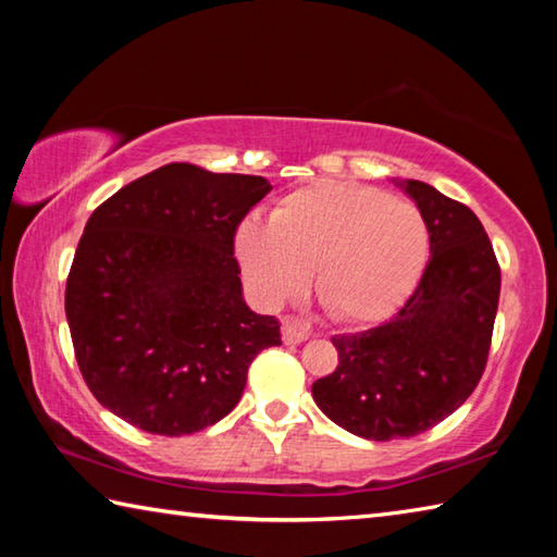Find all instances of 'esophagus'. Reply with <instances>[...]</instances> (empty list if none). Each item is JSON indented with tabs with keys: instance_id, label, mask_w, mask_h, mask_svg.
<instances>
[{
	"instance_id": "34e87169",
	"label": "esophagus",
	"mask_w": 557,
	"mask_h": 557,
	"mask_svg": "<svg viewBox=\"0 0 557 557\" xmlns=\"http://www.w3.org/2000/svg\"><path fill=\"white\" fill-rule=\"evenodd\" d=\"M309 334H312V329H309V324L299 322V319H292V317L282 319V338H285V344L307 342Z\"/></svg>"
}]
</instances>
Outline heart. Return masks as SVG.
<instances>
[{
  "instance_id": "obj_1",
  "label": "heart",
  "mask_w": 557,
  "mask_h": 557,
  "mask_svg": "<svg viewBox=\"0 0 557 557\" xmlns=\"http://www.w3.org/2000/svg\"><path fill=\"white\" fill-rule=\"evenodd\" d=\"M245 280L270 307L314 287L329 314L375 324L408 301L430 260V225L418 206L373 186L314 182L287 194L270 225H240Z\"/></svg>"
}]
</instances>
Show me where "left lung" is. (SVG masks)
Returning a JSON list of instances; mask_svg holds the SVG:
<instances>
[{
  "label": "left lung",
  "instance_id": "obj_1",
  "mask_svg": "<svg viewBox=\"0 0 557 557\" xmlns=\"http://www.w3.org/2000/svg\"><path fill=\"white\" fill-rule=\"evenodd\" d=\"M430 225V262L388 322L334 336L338 366L312 385L329 420L363 440L420 435L455 412L482 379L502 270L474 211L414 178H393Z\"/></svg>",
  "mask_w": 557,
  "mask_h": 557
}]
</instances>
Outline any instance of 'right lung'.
<instances>
[{
  "mask_svg": "<svg viewBox=\"0 0 557 557\" xmlns=\"http://www.w3.org/2000/svg\"><path fill=\"white\" fill-rule=\"evenodd\" d=\"M265 176L174 162L100 203L75 250L65 317L102 408L182 437L238 405L248 366L280 322L245 305L233 235L270 194Z\"/></svg>",
  "mask_w": 557,
  "mask_h": 557,
  "instance_id": "1",
  "label": "right lung"
}]
</instances>
